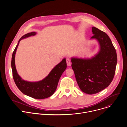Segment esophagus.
I'll return each mask as SVG.
<instances>
[{"label":"esophagus","mask_w":127,"mask_h":127,"mask_svg":"<svg viewBox=\"0 0 127 127\" xmlns=\"http://www.w3.org/2000/svg\"><path fill=\"white\" fill-rule=\"evenodd\" d=\"M66 63H67V66H69L71 65V61H70V60L69 59H68V58H67V59H66Z\"/></svg>","instance_id":"1"}]
</instances>
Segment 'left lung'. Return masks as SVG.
<instances>
[{
  "mask_svg": "<svg viewBox=\"0 0 127 127\" xmlns=\"http://www.w3.org/2000/svg\"><path fill=\"white\" fill-rule=\"evenodd\" d=\"M91 38L97 40L100 51L90 59L72 58L71 66L77 84L83 93L93 95L109 85L114 78L117 63L116 49L108 35L95 27Z\"/></svg>",
  "mask_w": 127,
  "mask_h": 127,
  "instance_id": "8db88e82",
  "label": "left lung"
}]
</instances>
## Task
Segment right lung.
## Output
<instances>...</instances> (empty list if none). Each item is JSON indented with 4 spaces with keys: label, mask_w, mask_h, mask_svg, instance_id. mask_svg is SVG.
I'll use <instances>...</instances> for the list:
<instances>
[{
    "label": "right lung",
    "mask_w": 127,
    "mask_h": 127,
    "mask_svg": "<svg viewBox=\"0 0 127 127\" xmlns=\"http://www.w3.org/2000/svg\"><path fill=\"white\" fill-rule=\"evenodd\" d=\"M35 32H32L23 35L20 39L12 55L11 68L12 76L14 82L24 94L32 98L42 99L51 96L56 91L60 78L67 67L66 61L63 59L62 61L54 67L49 75L43 80L36 82H31L23 80L18 75L15 66V54L19 46V42L23 39L34 35Z\"/></svg>",
    "instance_id": "add662e5"
}]
</instances>
